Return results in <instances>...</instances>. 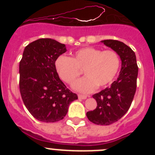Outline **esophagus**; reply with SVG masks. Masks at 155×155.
I'll use <instances>...</instances> for the list:
<instances>
[{"label":"esophagus","instance_id":"esophagus-1","mask_svg":"<svg viewBox=\"0 0 155 155\" xmlns=\"http://www.w3.org/2000/svg\"><path fill=\"white\" fill-rule=\"evenodd\" d=\"M78 98H81V99H85V98H87V95H85V94H78Z\"/></svg>","mask_w":155,"mask_h":155}]
</instances>
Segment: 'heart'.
Segmentation results:
<instances>
[{
  "label": "heart",
  "mask_w": 155,
  "mask_h": 155,
  "mask_svg": "<svg viewBox=\"0 0 155 155\" xmlns=\"http://www.w3.org/2000/svg\"><path fill=\"white\" fill-rule=\"evenodd\" d=\"M54 66L59 78L69 84L79 78L83 70L87 77L75 82L73 87L81 92H90L97 86L105 87L113 81L120 70V58L113 50L84 47L74 52L71 58L60 56Z\"/></svg>",
  "instance_id": "1"
}]
</instances>
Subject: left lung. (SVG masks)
I'll return each mask as SVG.
<instances>
[{
  "label": "left lung",
  "mask_w": 155,
  "mask_h": 155,
  "mask_svg": "<svg viewBox=\"0 0 155 155\" xmlns=\"http://www.w3.org/2000/svg\"><path fill=\"white\" fill-rule=\"evenodd\" d=\"M102 42L118 53L122 61L121 71L110 87L93 94L97 107L86 116L94 124L110 125L121 119L130 107L136 92L138 67L135 53L125 43L113 39Z\"/></svg>",
  "instance_id": "1"
}]
</instances>
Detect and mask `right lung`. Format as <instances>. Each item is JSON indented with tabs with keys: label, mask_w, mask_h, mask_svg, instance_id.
I'll list each match as a JSON object with an SVG mask.
<instances>
[{
	"label": "right lung",
	"mask_w": 155,
	"mask_h": 155,
	"mask_svg": "<svg viewBox=\"0 0 155 155\" xmlns=\"http://www.w3.org/2000/svg\"><path fill=\"white\" fill-rule=\"evenodd\" d=\"M67 51L64 44L39 39L25 46L19 63V88L25 107L36 120L54 123L64 118L78 95L60 79L55 61Z\"/></svg>",
	"instance_id": "1"
}]
</instances>
